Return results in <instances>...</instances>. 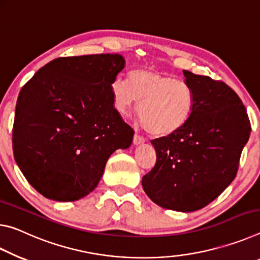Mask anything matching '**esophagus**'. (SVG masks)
<instances>
[{
	"mask_svg": "<svg viewBox=\"0 0 260 260\" xmlns=\"http://www.w3.org/2000/svg\"><path fill=\"white\" fill-rule=\"evenodd\" d=\"M144 142H145L144 137H142V136L138 135V134H135V136H134V144H135V145H140V144H143Z\"/></svg>",
	"mask_w": 260,
	"mask_h": 260,
	"instance_id": "1",
	"label": "esophagus"
}]
</instances>
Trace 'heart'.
Listing matches in <instances>:
<instances>
[{"mask_svg": "<svg viewBox=\"0 0 260 260\" xmlns=\"http://www.w3.org/2000/svg\"><path fill=\"white\" fill-rule=\"evenodd\" d=\"M113 105L126 115L138 106V116L147 133L165 137L177 133L193 113V88L182 79L146 68L129 72V80L121 76L110 84Z\"/></svg>", "mask_w": 260, "mask_h": 260, "instance_id": "1", "label": "heart"}]
</instances>
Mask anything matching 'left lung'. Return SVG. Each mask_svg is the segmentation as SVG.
<instances>
[{
    "label": "left lung",
    "mask_w": 260,
    "mask_h": 260,
    "mask_svg": "<svg viewBox=\"0 0 260 260\" xmlns=\"http://www.w3.org/2000/svg\"><path fill=\"white\" fill-rule=\"evenodd\" d=\"M183 75L194 92L193 113L177 133L151 140L156 162L142 184L156 205L193 212L235 178L251 124L240 96L226 83L186 70Z\"/></svg>",
    "instance_id": "8db88e82"
}]
</instances>
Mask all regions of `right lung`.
<instances>
[{"label": "right lung", "mask_w": 260, "mask_h": 260, "mask_svg": "<svg viewBox=\"0 0 260 260\" xmlns=\"http://www.w3.org/2000/svg\"><path fill=\"white\" fill-rule=\"evenodd\" d=\"M118 54L55 58L19 92L12 148L27 182L44 197L74 202L94 190L106 162L133 143L114 108L110 84L124 68Z\"/></svg>", "instance_id": "obj_1"}]
</instances>
